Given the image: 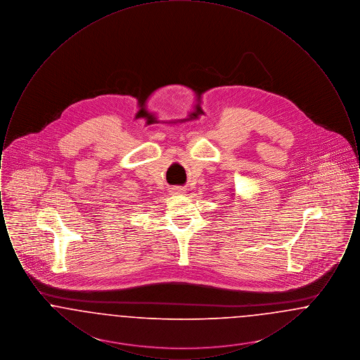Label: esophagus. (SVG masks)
Instances as JSON below:
<instances>
[{
	"label": "esophagus",
	"instance_id": "obj_1",
	"mask_svg": "<svg viewBox=\"0 0 360 360\" xmlns=\"http://www.w3.org/2000/svg\"><path fill=\"white\" fill-rule=\"evenodd\" d=\"M172 194H184L185 193V188H181V186H174L172 188Z\"/></svg>",
	"mask_w": 360,
	"mask_h": 360
}]
</instances>
